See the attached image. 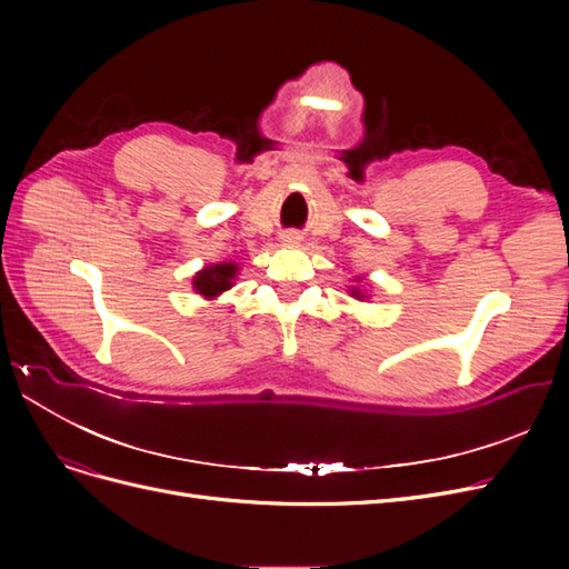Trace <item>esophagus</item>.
<instances>
[{"label":"esophagus","mask_w":569,"mask_h":569,"mask_svg":"<svg viewBox=\"0 0 569 569\" xmlns=\"http://www.w3.org/2000/svg\"><path fill=\"white\" fill-rule=\"evenodd\" d=\"M284 242L295 247V244H299V237L297 234H284Z\"/></svg>","instance_id":"esophagus-1"}]
</instances>
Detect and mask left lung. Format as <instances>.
I'll return each mask as SVG.
<instances>
[{
  "mask_svg": "<svg viewBox=\"0 0 569 569\" xmlns=\"http://www.w3.org/2000/svg\"><path fill=\"white\" fill-rule=\"evenodd\" d=\"M353 282H360V278H356ZM349 295H351L353 299H358V301H368V299H370V297H368V289H366V291H360L358 287H351V289H349Z\"/></svg>",
  "mask_w": 569,
  "mask_h": 569,
  "instance_id": "left-lung-1",
  "label": "left lung"
}]
</instances>
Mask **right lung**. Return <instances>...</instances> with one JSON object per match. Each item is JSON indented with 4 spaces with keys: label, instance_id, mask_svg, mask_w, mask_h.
<instances>
[{
    "label": "right lung",
    "instance_id": "right-lung-1",
    "mask_svg": "<svg viewBox=\"0 0 569 569\" xmlns=\"http://www.w3.org/2000/svg\"><path fill=\"white\" fill-rule=\"evenodd\" d=\"M239 272V266L232 261L226 263H211V266H203L192 280V287L197 295L206 301H213L218 299L222 291H228L234 284V278Z\"/></svg>",
    "mask_w": 569,
    "mask_h": 569
}]
</instances>
